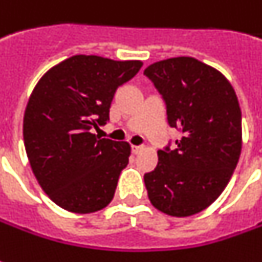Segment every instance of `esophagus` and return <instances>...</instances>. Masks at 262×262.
Wrapping results in <instances>:
<instances>
[{"instance_id": "esophagus-1", "label": "esophagus", "mask_w": 262, "mask_h": 262, "mask_svg": "<svg viewBox=\"0 0 262 262\" xmlns=\"http://www.w3.org/2000/svg\"><path fill=\"white\" fill-rule=\"evenodd\" d=\"M143 150H144L143 145H133V152H134V154H138V152L143 151Z\"/></svg>"}]
</instances>
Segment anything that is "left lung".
<instances>
[{"label":"left lung","mask_w":262,"mask_h":262,"mask_svg":"<svg viewBox=\"0 0 262 262\" xmlns=\"http://www.w3.org/2000/svg\"><path fill=\"white\" fill-rule=\"evenodd\" d=\"M182 133L159 150V164L144 174L148 199L170 216L199 213L224 192L242 147L241 108L228 79L193 57L157 61L144 70Z\"/></svg>","instance_id":"1"}]
</instances>
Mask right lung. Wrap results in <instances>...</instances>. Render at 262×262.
Returning <instances> with one entry per match:
<instances>
[{
  "label": "right lung",
  "mask_w": 262,
  "mask_h": 262,
  "mask_svg": "<svg viewBox=\"0 0 262 262\" xmlns=\"http://www.w3.org/2000/svg\"><path fill=\"white\" fill-rule=\"evenodd\" d=\"M141 66L76 54L38 80L24 112V145L37 182L57 206L92 213L112 201L131 147L91 131L110 121L115 91Z\"/></svg>",
  "instance_id": "right-lung-1"
}]
</instances>
